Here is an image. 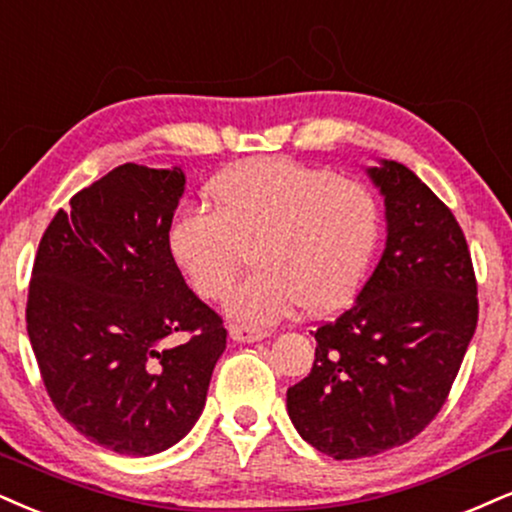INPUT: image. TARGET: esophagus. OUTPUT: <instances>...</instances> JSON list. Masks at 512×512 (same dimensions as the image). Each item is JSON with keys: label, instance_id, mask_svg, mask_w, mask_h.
Masks as SVG:
<instances>
[{"label": "esophagus", "instance_id": "1", "mask_svg": "<svg viewBox=\"0 0 512 512\" xmlns=\"http://www.w3.org/2000/svg\"><path fill=\"white\" fill-rule=\"evenodd\" d=\"M268 337V330H261V327L251 325H230V339L237 344H251L261 342V339Z\"/></svg>", "mask_w": 512, "mask_h": 512}]
</instances>
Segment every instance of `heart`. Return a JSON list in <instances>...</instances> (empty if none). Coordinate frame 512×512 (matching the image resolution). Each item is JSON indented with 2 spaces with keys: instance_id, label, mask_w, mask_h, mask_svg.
I'll return each instance as SVG.
<instances>
[{
  "instance_id": "obj_1",
  "label": "heart",
  "mask_w": 512,
  "mask_h": 512,
  "mask_svg": "<svg viewBox=\"0 0 512 512\" xmlns=\"http://www.w3.org/2000/svg\"><path fill=\"white\" fill-rule=\"evenodd\" d=\"M166 227V249L204 299L227 296L251 246L256 270L227 301L230 318L273 325L304 306L330 313L363 282L380 242V204L363 182L280 156L242 161Z\"/></svg>"
}]
</instances>
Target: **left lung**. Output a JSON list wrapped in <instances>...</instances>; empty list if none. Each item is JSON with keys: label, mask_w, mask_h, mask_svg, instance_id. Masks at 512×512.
<instances>
[{"label": "left lung", "mask_w": 512, "mask_h": 512, "mask_svg": "<svg viewBox=\"0 0 512 512\" xmlns=\"http://www.w3.org/2000/svg\"><path fill=\"white\" fill-rule=\"evenodd\" d=\"M365 173L384 197L380 263L351 308L313 332V368L287 389L296 432L334 460L377 456L430 425L479 313L449 206L403 163L380 159Z\"/></svg>", "instance_id": "1"}]
</instances>
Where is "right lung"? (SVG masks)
I'll return each instance as SVG.
<instances>
[{"instance_id":"obj_1","label":"right lung","mask_w":512,"mask_h":512,"mask_svg":"<svg viewBox=\"0 0 512 512\" xmlns=\"http://www.w3.org/2000/svg\"><path fill=\"white\" fill-rule=\"evenodd\" d=\"M185 182L180 166L113 168L56 213L35 256L25 320L44 387L82 437L123 456L192 430L225 351L223 320L166 249ZM175 331L193 337L163 345Z\"/></svg>"}]
</instances>
